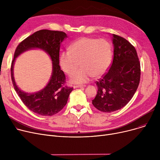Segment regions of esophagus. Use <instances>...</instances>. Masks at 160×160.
Wrapping results in <instances>:
<instances>
[{
    "mask_svg": "<svg viewBox=\"0 0 160 160\" xmlns=\"http://www.w3.org/2000/svg\"><path fill=\"white\" fill-rule=\"evenodd\" d=\"M86 86H82V85H78V86H74V88H84Z\"/></svg>",
    "mask_w": 160,
    "mask_h": 160,
    "instance_id": "obj_1",
    "label": "esophagus"
}]
</instances>
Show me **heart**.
Listing matches in <instances>:
<instances>
[{
    "label": "heart",
    "mask_w": 160,
    "mask_h": 160,
    "mask_svg": "<svg viewBox=\"0 0 160 160\" xmlns=\"http://www.w3.org/2000/svg\"><path fill=\"white\" fill-rule=\"evenodd\" d=\"M112 58V46L106 39L84 37L75 41L69 50L61 53L60 64L66 74H72V83H84L93 77L102 76L110 67ZM79 62L81 67L75 71Z\"/></svg>",
    "instance_id": "obj_1"
}]
</instances>
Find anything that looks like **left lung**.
<instances>
[{
    "label": "left lung",
    "instance_id": "1",
    "mask_svg": "<svg viewBox=\"0 0 160 160\" xmlns=\"http://www.w3.org/2000/svg\"><path fill=\"white\" fill-rule=\"evenodd\" d=\"M113 62L108 71L96 82L98 91L92 104L110 113L127 105L138 88L141 67L136 50L126 39L113 34Z\"/></svg>",
    "mask_w": 160,
    "mask_h": 160
}]
</instances>
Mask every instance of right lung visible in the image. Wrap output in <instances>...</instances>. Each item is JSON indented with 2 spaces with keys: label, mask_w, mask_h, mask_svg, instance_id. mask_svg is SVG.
I'll return each instance as SVG.
<instances>
[{
  "label": "right lung",
  "mask_w": 160,
  "mask_h": 160,
  "mask_svg": "<svg viewBox=\"0 0 160 160\" xmlns=\"http://www.w3.org/2000/svg\"><path fill=\"white\" fill-rule=\"evenodd\" d=\"M66 38L67 34L63 32L41 30L21 41L15 49L11 65L13 85L24 104L37 114L52 116L61 111L73 89L65 85V75L59 65L60 44ZM32 48L43 49L50 56L53 62V72L49 82L44 89L34 94H28L16 86L13 77V65L17 57Z\"/></svg>",
  "instance_id": "obj_1"
}]
</instances>
